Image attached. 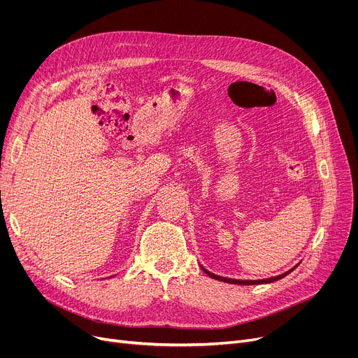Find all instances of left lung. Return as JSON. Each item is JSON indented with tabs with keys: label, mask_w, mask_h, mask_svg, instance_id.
<instances>
[{
	"label": "left lung",
	"mask_w": 358,
	"mask_h": 358,
	"mask_svg": "<svg viewBox=\"0 0 358 358\" xmlns=\"http://www.w3.org/2000/svg\"><path fill=\"white\" fill-rule=\"evenodd\" d=\"M204 270V273L208 274V275H210L212 278H216V280H220V281H224V283H231V285H241V286H250V285H266V283H273V281H277V280H280V278H283V277H286L289 273H292L294 268H292L290 271H287V273H285V274H281V275H277V277H271V278H264V280H235V278H227V277H220V275H216V274H213V273H210V271H208L206 268H203Z\"/></svg>",
	"instance_id": "8db88e82"
}]
</instances>
